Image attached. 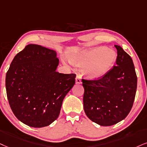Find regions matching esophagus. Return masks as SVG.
Listing matches in <instances>:
<instances>
[{
  "instance_id": "esophagus-1",
  "label": "esophagus",
  "mask_w": 147,
  "mask_h": 147,
  "mask_svg": "<svg viewBox=\"0 0 147 147\" xmlns=\"http://www.w3.org/2000/svg\"><path fill=\"white\" fill-rule=\"evenodd\" d=\"M76 84H81V83H82V80H81V77L78 75L77 76L76 78Z\"/></svg>"
}]
</instances>
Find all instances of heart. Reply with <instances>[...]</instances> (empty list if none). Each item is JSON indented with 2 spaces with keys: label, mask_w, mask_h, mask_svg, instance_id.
I'll use <instances>...</instances> for the list:
<instances>
[{
  "label": "heart",
  "mask_w": 147,
  "mask_h": 147,
  "mask_svg": "<svg viewBox=\"0 0 147 147\" xmlns=\"http://www.w3.org/2000/svg\"><path fill=\"white\" fill-rule=\"evenodd\" d=\"M117 59L113 50L97 47L86 50L72 58V62L82 67L84 75L91 78L103 77L111 69Z\"/></svg>",
  "instance_id": "obj_1"
}]
</instances>
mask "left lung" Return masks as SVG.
<instances>
[{
  "mask_svg": "<svg viewBox=\"0 0 147 147\" xmlns=\"http://www.w3.org/2000/svg\"><path fill=\"white\" fill-rule=\"evenodd\" d=\"M116 65L97 80L82 79L84 110L88 119L101 126L117 124L129 113L137 88V76L131 58L116 45Z\"/></svg>",
  "mask_w": 147,
  "mask_h": 147,
  "instance_id": "left-lung-1",
  "label": "left lung"
}]
</instances>
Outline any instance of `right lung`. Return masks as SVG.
<instances>
[{
  "mask_svg": "<svg viewBox=\"0 0 147 147\" xmlns=\"http://www.w3.org/2000/svg\"><path fill=\"white\" fill-rule=\"evenodd\" d=\"M57 52L29 44L13 59L5 79L14 115L32 127L48 126L59 117L65 95L75 84V74L57 72Z\"/></svg>",
  "mask_w": 147,
  "mask_h": 147,
  "instance_id": "right-lung-1",
  "label": "right lung"
}]
</instances>
